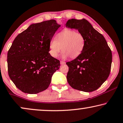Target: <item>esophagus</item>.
<instances>
[{
    "instance_id": "esophagus-1",
    "label": "esophagus",
    "mask_w": 123,
    "mask_h": 123,
    "mask_svg": "<svg viewBox=\"0 0 123 123\" xmlns=\"http://www.w3.org/2000/svg\"><path fill=\"white\" fill-rule=\"evenodd\" d=\"M60 63H61V65H65V64H66V62L65 61H60Z\"/></svg>"
}]
</instances>
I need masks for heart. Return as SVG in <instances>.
Segmentation results:
<instances>
[{"label":"heart","mask_w":123,"mask_h":123,"mask_svg":"<svg viewBox=\"0 0 123 123\" xmlns=\"http://www.w3.org/2000/svg\"><path fill=\"white\" fill-rule=\"evenodd\" d=\"M85 38L80 32L71 29H65L52 39L49 44V52L53 57H57L62 50V57L71 58L79 57L84 51Z\"/></svg>","instance_id":"1"}]
</instances>
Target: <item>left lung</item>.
<instances>
[{
  "label": "left lung",
  "mask_w": 123,
  "mask_h": 123,
  "mask_svg": "<svg viewBox=\"0 0 123 123\" xmlns=\"http://www.w3.org/2000/svg\"><path fill=\"white\" fill-rule=\"evenodd\" d=\"M66 27L77 29L85 38L82 53L67 62V82L72 88L84 92L96 90L109 76L112 62L111 51L101 33L86 20L71 19Z\"/></svg>",
  "instance_id": "obj_1"
}]
</instances>
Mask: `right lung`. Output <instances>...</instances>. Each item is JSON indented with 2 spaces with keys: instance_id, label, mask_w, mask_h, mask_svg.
Returning <instances> with one entry per match:
<instances>
[{
  "instance_id": "obj_1",
  "label": "right lung",
  "mask_w": 123,
  "mask_h": 123,
  "mask_svg": "<svg viewBox=\"0 0 123 123\" xmlns=\"http://www.w3.org/2000/svg\"><path fill=\"white\" fill-rule=\"evenodd\" d=\"M61 25L54 19L34 23L15 37L7 55L8 75L22 92L46 90L60 62L51 56L49 44Z\"/></svg>"
}]
</instances>
